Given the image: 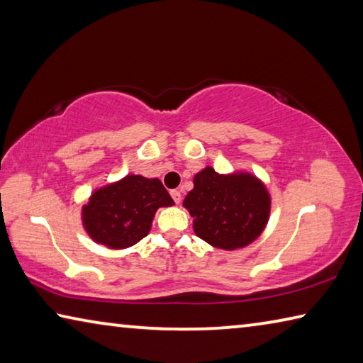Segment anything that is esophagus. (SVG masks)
<instances>
[{
    "mask_svg": "<svg viewBox=\"0 0 363 363\" xmlns=\"http://www.w3.org/2000/svg\"><path fill=\"white\" fill-rule=\"evenodd\" d=\"M171 196H173V200L176 201V205H179V203H181L182 195H181L179 190H171Z\"/></svg>",
    "mask_w": 363,
    "mask_h": 363,
    "instance_id": "1",
    "label": "esophagus"
}]
</instances>
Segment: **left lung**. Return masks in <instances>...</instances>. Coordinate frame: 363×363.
<instances>
[{
    "label": "left lung",
    "instance_id": "obj_1",
    "mask_svg": "<svg viewBox=\"0 0 363 363\" xmlns=\"http://www.w3.org/2000/svg\"><path fill=\"white\" fill-rule=\"evenodd\" d=\"M270 194L248 171L220 174L206 167L194 176L182 206L194 218V232L211 247L233 251L248 247L266 229Z\"/></svg>",
    "mask_w": 363,
    "mask_h": 363
}]
</instances>
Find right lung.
<instances>
[{
  "mask_svg": "<svg viewBox=\"0 0 363 363\" xmlns=\"http://www.w3.org/2000/svg\"><path fill=\"white\" fill-rule=\"evenodd\" d=\"M173 205L168 190L157 177L128 174L91 192L88 203L82 208V223L96 243L125 250L147 237L158 208Z\"/></svg>",
  "mask_w": 363,
  "mask_h": 363,
  "instance_id": "1",
  "label": "right lung"
}]
</instances>
